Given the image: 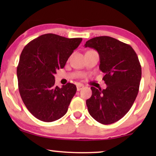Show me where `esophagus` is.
Wrapping results in <instances>:
<instances>
[{
	"mask_svg": "<svg viewBox=\"0 0 156 156\" xmlns=\"http://www.w3.org/2000/svg\"><path fill=\"white\" fill-rule=\"evenodd\" d=\"M84 86L83 84H78L77 86H76V89H77V91H80V90H82V89L84 88Z\"/></svg>",
	"mask_w": 156,
	"mask_h": 156,
	"instance_id": "obj_1",
	"label": "esophagus"
}]
</instances>
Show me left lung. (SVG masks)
Returning a JSON list of instances; mask_svg holds the SVG:
<instances>
[{
    "label": "left lung",
    "instance_id": "left-lung-1",
    "mask_svg": "<svg viewBox=\"0 0 156 156\" xmlns=\"http://www.w3.org/2000/svg\"><path fill=\"white\" fill-rule=\"evenodd\" d=\"M100 57L99 69L105 74L106 89L91 87V97L86 101L89 114L98 122L107 125L123 118L137 97L141 66L131 45L108 36H99L86 42Z\"/></svg>",
    "mask_w": 156,
    "mask_h": 156
}]
</instances>
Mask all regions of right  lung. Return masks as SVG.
Instances as JSON below:
<instances>
[{
    "mask_svg": "<svg viewBox=\"0 0 156 156\" xmlns=\"http://www.w3.org/2000/svg\"><path fill=\"white\" fill-rule=\"evenodd\" d=\"M82 40L48 33L23 48L17 67L18 89L25 106L39 120L52 122L67 113L76 87L72 83L55 86L54 74L65 67Z\"/></svg>",
    "mask_w": 156,
    "mask_h": 156,
    "instance_id": "1",
    "label": "right lung"
}]
</instances>
